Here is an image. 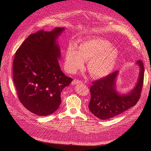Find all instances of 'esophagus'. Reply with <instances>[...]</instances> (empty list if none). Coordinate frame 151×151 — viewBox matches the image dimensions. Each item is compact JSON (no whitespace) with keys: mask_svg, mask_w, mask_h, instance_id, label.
Instances as JSON below:
<instances>
[{"mask_svg":"<svg viewBox=\"0 0 151 151\" xmlns=\"http://www.w3.org/2000/svg\"><path fill=\"white\" fill-rule=\"evenodd\" d=\"M82 81L78 80V79H74L72 82V85H76V84H78V83H82Z\"/></svg>","mask_w":151,"mask_h":151,"instance_id":"34e87169","label":"esophagus"}]
</instances>
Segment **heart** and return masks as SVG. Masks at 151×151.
Listing matches in <instances>:
<instances>
[{
	"instance_id": "1",
	"label": "heart",
	"mask_w": 151,
	"mask_h": 151,
	"mask_svg": "<svg viewBox=\"0 0 151 151\" xmlns=\"http://www.w3.org/2000/svg\"><path fill=\"white\" fill-rule=\"evenodd\" d=\"M119 58L118 49L110 42L94 37L82 41L78 48L75 44H70L65 52L64 66L68 72L75 73L84 67L85 60H88L87 68L91 75L101 78L114 71Z\"/></svg>"
}]
</instances>
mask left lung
Wrapping results in <instances>:
<instances>
[{"mask_svg":"<svg viewBox=\"0 0 151 151\" xmlns=\"http://www.w3.org/2000/svg\"><path fill=\"white\" fill-rule=\"evenodd\" d=\"M136 65L139 69L138 79L133 88L127 93H120L116 89L118 70L93 83L88 107L94 115L100 119H109L136 105L140 96L144 78L142 61L138 60Z\"/></svg>","mask_w":151,"mask_h":151,"instance_id":"left-lung-1","label":"left lung"}]
</instances>
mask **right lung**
I'll return each instance as SVG.
<instances>
[{"instance_id":"1","label":"right lung","mask_w":151,"mask_h":151,"mask_svg":"<svg viewBox=\"0 0 151 151\" xmlns=\"http://www.w3.org/2000/svg\"><path fill=\"white\" fill-rule=\"evenodd\" d=\"M64 30L55 27L30 35L14 57L13 80L18 98L27 109L39 116L58 109L62 90L72 81L58 63L61 50L57 39Z\"/></svg>"}]
</instances>
